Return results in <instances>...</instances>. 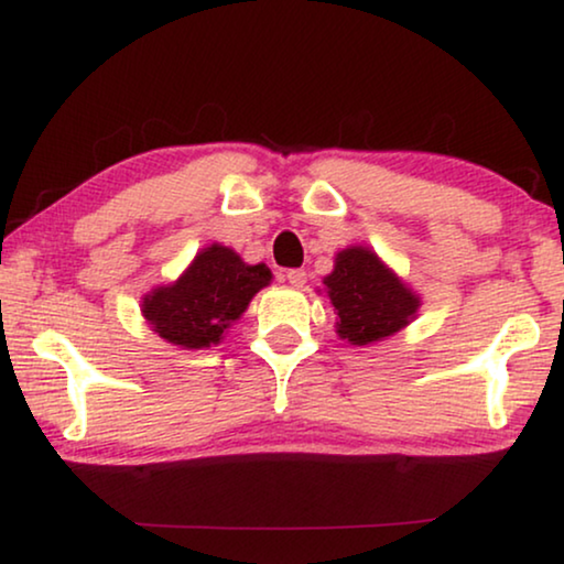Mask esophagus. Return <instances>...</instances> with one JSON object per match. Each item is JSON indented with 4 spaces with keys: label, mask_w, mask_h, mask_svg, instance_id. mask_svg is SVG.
I'll use <instances>...</instances> for the list:
<instances>
[{
    "label": "esophagus",
    "mask_w": 564,
    "mask_h": 564,
    "mask_svg": "<svg viewBox=\"0 0 564 564\" xmlns=\"http://www.w3.org/2000/svg\"><path fill=\"white\" fill-rule=\"evenodd\" d=\"M288 282L292 284V288H303V284L307 282V274H305V269H290L288 272Z\"/></svg>",
    "instance_id": "esophagus-1"
}]
</instances>
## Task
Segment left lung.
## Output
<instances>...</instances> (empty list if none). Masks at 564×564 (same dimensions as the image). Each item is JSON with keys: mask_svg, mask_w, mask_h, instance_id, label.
Here are the masks:
<instances>
[{"mask_svg": "<svg viewBox=\"0 0 564 564\" xmlns=\"http://www.w3.org/2000/svg\"><path fill=\"white\" fill-rule=\"evenodd\" d=\"M336 311V334L354 346L384 341L419 315L421 297L367 246H349L323 276Z\"/></svg>", "mask_w": 564, "mask_h": 564, "instance_id": "obj_1", "label": "left lung"}]
</instances>
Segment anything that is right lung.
<instances>
[{"mask_svg":"<svg viewBox=\"0 0 564 564\" xmlns=\"http://www.w3.org/2000/svg\"><path fill=\"white\" fill-rule=\"evenodd\" d=\"M269 282L267 264H246L228 246L210 243L174 282L145 292L141 313L164 341L187 351L207 349L223 341Z\"/></svg>","mask_w":564,"mask_h":564,"instance_id":"add662e5","label":"right lung"}]
</instances>
